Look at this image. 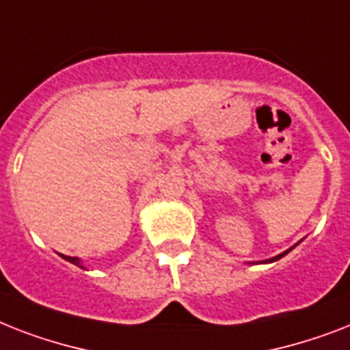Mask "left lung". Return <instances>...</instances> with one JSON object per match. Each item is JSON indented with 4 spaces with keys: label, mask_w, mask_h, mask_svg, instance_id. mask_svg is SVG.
I'll use <instances>...</instances> for the list:
<instances>
[{
    "label": "left lung",
    "mask_w": 350,
    "mask_h": 350,
    "mask_svg": "<svg viewBox=\"0 0 350 350\" xmlns=\"http://www.w3.org/2000/svg\"><path fill=\"white\" fill-rule=\"evenodd\" d=\"M288 252H289V250H288ZM288 252H284V254H280V255H277V257H273V258H269V262H273V260H278V258H280V257H284V255H286V254H288Z\"/></svg>",
    "instance_id": "1"
}]
</instances>
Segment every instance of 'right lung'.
<instances>
[{
    "mask_svg": "<svg viewBox=\"0 0 350 350\" xmlns=\"http://www.w3.org/2000/svg\"><path fill=\"white\" fill-rule=\"evenodd\" d=\"M62 258H64V260H68V262H72V264H75V266H81V262H79V258L77 257H68V255H61ZM82 268V266H81Z\"/></svg>",
    "mask_w": 350,
    "mask_h": 350,
    "instance_id": "1",
    "label": "right lung"
}]
</instances>
